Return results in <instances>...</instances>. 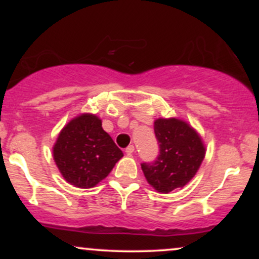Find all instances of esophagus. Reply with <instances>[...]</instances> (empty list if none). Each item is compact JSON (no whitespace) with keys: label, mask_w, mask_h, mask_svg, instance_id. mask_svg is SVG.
Returning a JSON list of instances; mask_svg holds the SVG:
<instances>
[{"label":"esophagus","mask_w":259,"mask_h":259,"mask_svg":"<svg viewBox=\"0 0 259 259\" xmlns=\"http://www.w3.org/2000/svg\"><path fill=\"white\" fill-rule=\"evenodd\" d=\"M134 150H135L134 145H129V146L125 148V153L126 154H133L134 153Z\"/></svg>","instance_id":"obj_1"}]
</instances>
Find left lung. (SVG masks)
<instances>
[{
    "mask_svg": "<svg viewBox=\"0 0 259 259\" xmlns=\"http://www.w3.org/2000/svg\"><path fill=\"white\" fill-rule=\"evenodd\" d=\"M159 154L153 162L141 163L148 184L157 191L168 192L185 186L197 173L204 158L198 134L185 121L170 118L154 121Z\"/></svg>",
    "mask_w": 259,
    "mask_h": 259,
    "instance_id": "left-lung-1",
    "label": "left lung"
}]
</instances>
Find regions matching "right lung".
I'll return each instance as SVG.
<instances>
[{"label":"right lung","instance_id":"right-lung-1","mask_svg":"<svg viewBox=\"0 0 259 259\" xmlns=\"http://www.w3.org/2000/svg\"><path fill=\"white\" fill-rule=\"evenodd\" d=\"M123 157L96 115L81 114L65 125L53 147V158L65 180L90 189L111 173Z\"/></svg>","mask_w":259,"mask_h":259}]
</instances>
